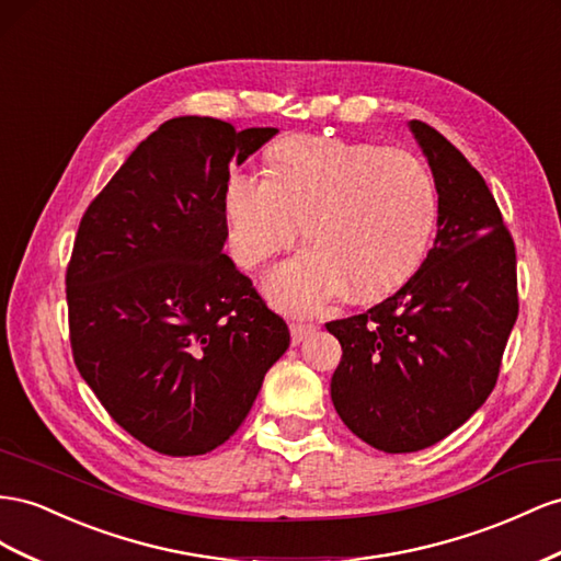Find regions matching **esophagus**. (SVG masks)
I'll list each match as a JSON object with an SVG mask.
<instances>
[{"label": "esophagus", "mask_w": 561, "mask_h": 561, "mask_svg": "<svg viewBox=\"0 0 561 561\" xmlns=\"http://www.w3.org/2000/svg\"><path fill=\"white\" fill-rule=\"evenodd\" d=\"M316 332V325H311V323H293L290 325V335H293V344L297 346V344H301L305 342L307 337H311Z\"/></svg>", "instance_id": "obj_1"}]
</instances>
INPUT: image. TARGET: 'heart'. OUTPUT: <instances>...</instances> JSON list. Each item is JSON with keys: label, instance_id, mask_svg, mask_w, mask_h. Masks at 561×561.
Segmentation results:
<instances>
[{"label": "heart", "instance_id": "b5f03b06", "mask_svg": "<svg viewBox=\"0 0 561 561\" xmlns=\"http://www.w3.org/2000/svg\"><path fill=\"white\" fill-rule=\"evenodd\" d=\"M233 260L260 266L305 229L311 243L268 271L264 290L285 313H321L354 293L375 297L413 276L436 226L434 179L411 150L293 136L268 174L236 172L224 188Z\"/></svg>", "mask_w": 561, "mask_h": 561}]
</instances>
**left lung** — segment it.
<instances>
[{
  "label": "left lung",
  "instance_id": "8db88e82",
  "mask_svg": "<svg viewBox=\"0 0 561 561\" xmlns=\"http://www.w3.org/2000/svg\"><path fill=\"white\" fill-rule=\"evenodd\" d=\"M438 193L436 238L401 290L328 323L342 344L330 397L385 453L442 442L495 387L517 321V254L483 176L434 127L408 123Z\"/></svg>",
  "mask_w": 561,
  "mask_h": 561
}]
</instances>
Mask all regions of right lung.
Here are the masks:
<instances>
[{
	"label": "right lung",
	"mask_w": 561,
	"mask_h": 561,
	"mask_svg": "<svg viewBox=\"0 0 561 561\" xmlns=\"http://www.w3.org/2000/svg\"><path fill=\"white\" fill-rule=\"evenodd\" d=\"M276 127L184 115L134 148L75 238L72 356L119 427L164 456L229 438L290 330L224 254V188Z\"/></svg>",
	"instance_id": "obj_1"
}]
</instances>
